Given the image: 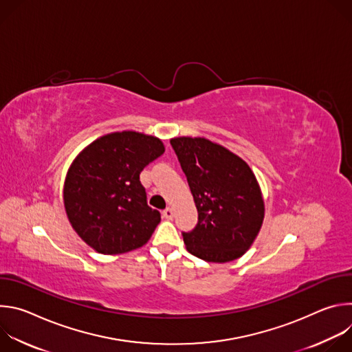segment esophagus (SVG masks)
<instances>
[{
  "mask_svg": "<svg viewBox=\"0 0 352 352\" xmlns=\"http://www.w3.org/2000/svg\"><path fill=\"white\" fill-rule=\"evenodd\" d=\"M163 216H164V219L171 220V219L174 217V210H173L171 208H167V209L163 212Z\"/></svg>",
  "mask_w": 352,
  "mask_h": 352,
  "instance_id": "obj_1",
  "label": "esophagus"
}]
</instances>
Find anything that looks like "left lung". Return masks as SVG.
I'll return each instance as SVG.
<instances>
[{
  "label": "left lung",
  "instance_id": "obj_1",
  "mask_svg": "<svg viewBox=\"0 0 352 352\" xmlns=\"http://www.w3.org/2000/svg\"><path fill=\"white\" fill-rule=\"evenodd\" d=\"M186 175L199 221L184 232L193 256L226 263L246 254L265 219V200L256 175L248 163L227 147L206 138H173Z\"/></svg>",
  "mask_w": 352,
  "mask_h": 352
}]
</instances>
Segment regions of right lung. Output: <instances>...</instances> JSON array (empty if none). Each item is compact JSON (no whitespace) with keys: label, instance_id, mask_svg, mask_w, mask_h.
I'll use <instances>...</instances> for the list:
<instances>
[{"label":"right lung","instance_id":"right-lung-1","mask_svg":"<svg viewBox=\"0 0 352 352\" xmlns=\"http://www.w3.org/2000/svg\"><path fill=\"white\" fill-rule=\"evenodd\" d=\"M164 150L157 136L122 131L97 138L74 159L64 208L75 232L96 252L126 254L152 236L162 217L147 206L139 174Z\"/></svg>","mask_w":352,"mask_h":352}]
</instances>
